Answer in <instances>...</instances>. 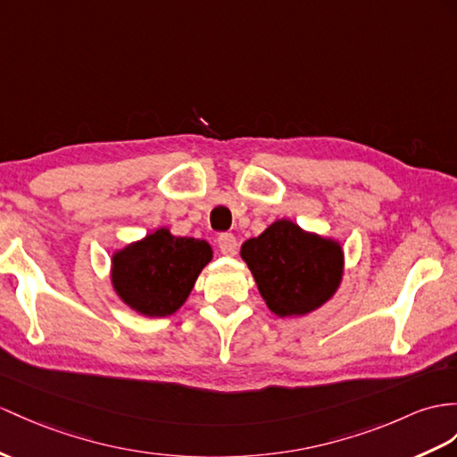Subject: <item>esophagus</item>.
Here are the masks:
<instances>
[{"mask_svg":"<svg viewBox=\"0 0 457 457\" xmlns=\"http://www.w3.org/2000/svg\"><path fill=\"white\" fill-rule=\"evenodd\" d=\"M217 242H219V248H220V252L225 253V255H235V253H237V250H238V242H237V238L232 237V235H228V232H225V235H220Z\"/></svg>","mask_w":457,"mask_h":457,"instance_id":"obj_1","label":"esophagus"}]
</instances>
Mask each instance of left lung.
Returning a JSON list of instances; mask_svg holds the SVG:
<instances>
[{"instance_id": "8db88e82", "label": "left lung", "mask_w": 457, "mask_h": 457, "mask_svg": "<svg viewBox=\"0 0 457 457\" xmlns=\"http://www.w3.org/2000/svg\"><path fill=\"white\" fill-rule=\"evenodd\" d=\"M240 258L275 316H306L339 291L345 273L341 242L304 230L291 219L271 222L240 246Z\"/></svg>"}]
</instances>
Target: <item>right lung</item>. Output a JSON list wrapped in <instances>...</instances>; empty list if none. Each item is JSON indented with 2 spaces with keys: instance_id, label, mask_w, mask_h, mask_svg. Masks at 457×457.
<instances>
[{
  "instance_id": "add662e5",
  "label": "right lung",
  "mask_w": 457,
  "mask_h": 457,
  "mask_svg": "<svg viewBox=\"0 0 457 457\" xmlns=\"http://www.w3.org/2000/svg\"><path fill=\"white\" fill-rule=\"evenodd\" d=\"M213 260L207 240L174 237L161 227L112 252L110 283L128 308L147 318L176 314L204 267Z\"/></svg>"
}]
</instances>
